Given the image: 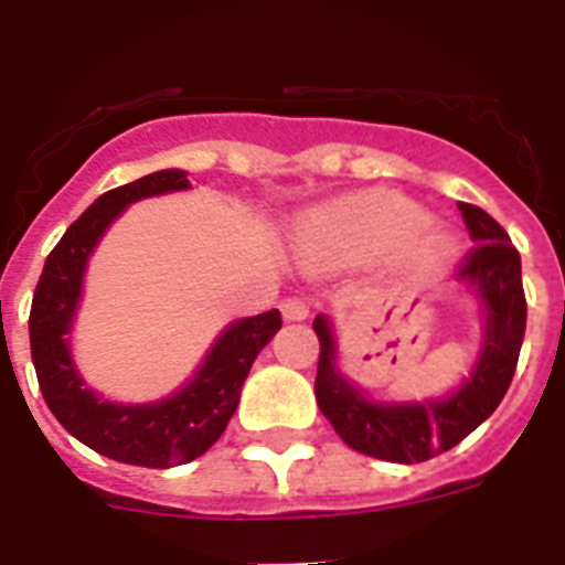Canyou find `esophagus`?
I'll list each match as a JSON object with an SVG mask.
<instances>
[{
	"mask_svg": "<svg viewBox=\"0 0 565 565\" xmlns=\"http://www.w3.org/2000/svg\"><path fill=\"white\" fill-rule=\"evenodd\" d=\"M279 311H282V317H286L288 322H302V319L311 313V306H308V299H302V297H288V299H282Z\"/></svg>",
	"mask_w": 565,
	"mask_h": 565,
	"instance_id": "esophagus-1",
	"label": "esophagus"
}]
</instances>
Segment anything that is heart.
Wrapping results in <instances>:
<instances>
[{
	"mask_svg": "<svg viewBox=\"0 0 565 565\" xmlns=\"http://www.w3.org/2000/svg\"><path fill=\"white\" fill-rule=\"evenodd\" d=\"M313 254L333 259H373L407 246L422 266L444 263L452 239L427 228V214L396 194H362L328 206L306 226Z\"/></svg>",
	"mask_w": 565,
	"mask_h": 565,
	"instance_id": "heart-1",
	"label": "heart"
}]
</instances>
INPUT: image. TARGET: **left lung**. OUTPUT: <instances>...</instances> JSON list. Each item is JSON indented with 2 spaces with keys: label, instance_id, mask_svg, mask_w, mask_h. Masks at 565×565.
I'll list each match as a JSON object with an SVG mask.
<instances>
[{
  "label": "left lung",
  "instance_id": "8db88e82",
  "mask_svg": "<svg viewBox=\"0 0 565 565\" xmlns=\"http://www.w3.org/2000/svg\"><path fill=\"white\" fill-rule=\"evenodd\" d=\"M469 239L476 246L458 263V279H467L487 306V339L476 371L461 391L444 402L373 404L344 382L333 367L331 328L313 319L319 339L317 404L351 450L393 463L430 461L487 422L507 396L521 356L526 331V294L521 282V254L509 243L495 217L481 206L458 203Z\"/></svg>",
  "mask_w": 565,
  "mask_h": 565
}]
</instances>
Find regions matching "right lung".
I'll return each instance as SVG.
<instances>
[{
	"mask_svg": "<svg viewBox=\"0 0 565 565\" xmlns=\"http://www.w3.org/2000/svg\"><path fill=\"white\" fill-rule=\"evenodd\" d=\"M186 186V172L163 169L104 192L47 254L30 306V356L50 413L89 450L135 467L167 469L203 456L237 411L252 362L282 326L277 308L228 326L198 376L161 402L109 404L84 387L64 333L73 322L89 252L124 206Z\"/></svg>",
	"mask_w": 565,
	"mask_h": 565,
	"instance_id": "right-lung-1",
	"label": "right lung"
}]
</instances>
